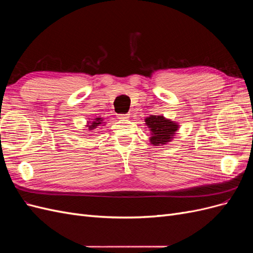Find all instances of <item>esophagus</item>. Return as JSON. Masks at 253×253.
Returning a JSON list of instances; mask_svg holds the SVG:
<instances>
[{"mask_svg": "<svg viewBox=\"0 0 253 253\" xmlns=\"http://www.w3.org/2000/svg\"><path fill=\"white\" fill-rule=\"evenodd\" d=\"M129 118V114H119L118 115V119L120 120H126Z\"/></svg>", "mask_w": 253, "mask_h": 253, "instance_id": "esophagus-1", "label": "esophagus"}]
</instances>
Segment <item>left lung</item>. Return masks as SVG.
<instances>
[{"mask_svg": "<svg viewBox=\"0 0 253 253\" xmlns=\"http://www.w3.org/2000/svg\"><path fill=\"white\" fill-rule=\"evenodd\" d=\"M151 132L150 141L154 145L165 144L174 138L175 133L177 132L178 125L170 119H167L162 115H151L144 120Z\"/></svg>", "mask_w": 253, "mask_h": 253, "instance_id": "1", "label": "left lung"}]
</instances>
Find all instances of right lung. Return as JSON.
<instances>
[{
  "mask_svg": "<svg viewBox=\"0 0 253 253\" xmlns=\"http://www.w3.org/2000/svg\"><path fill=\"white\" fill-rule=\"evenodd\" d=\"M102 122H103V119L98 117V118H95L93 121H89L86 126L88 127L89 131H93V129H94V128H96L98 126L102 125Z\"/></svg>",
  "mask_w": 253,
  "mask_h": 253,
  "instance_id": "right-lung-1",
  "label": "right lung"
}]
</instances>
